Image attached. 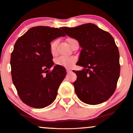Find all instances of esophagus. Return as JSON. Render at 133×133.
<instances>
[{
    "mask_svg": "<svg viewBox=\"0 0 133 133\" xmlns=\"http://www.w3.org/2000/svg\"><path fill=\"white\" fill-rule=\"evenodd\" d=\"M66 71H67V72L68 73H69V72H71V70H70V69H66Z\"/></svg>",
    "mask_w": 133,
    "mask_h": 133,
    "instance_id": "esophagus-1",
    "label": "esophagus"
}]
</instances>
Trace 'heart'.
Segmentation results:
<instances>
[{
    "mask_svg": "<svg viewBox=\"0 0 133 133\" xmlns=\"http://www.w3.org/2000/svg\"><path fill=\"white\" fill-rule=\"evenodd\" d=\"M71 38L68 39V42L69 43ZM57 41H55L51 42L50 45V52L52 55H55L57 52ZM76 58L72 56H60L59 57L56 58L55 60V63L58 65L65 67V68H71L74 64L76 62Z\"/></svg>",
    "mask_w": 133,
    "mask_h": 133,
    "instance_id": "obj_1",
    "label": "heart"
}]
</instances>
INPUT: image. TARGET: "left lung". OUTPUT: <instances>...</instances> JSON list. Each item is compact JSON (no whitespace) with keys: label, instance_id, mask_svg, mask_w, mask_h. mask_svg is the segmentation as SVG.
Masks as SVG:
<instances>
[{"label":"left lung","instance_id":"8db88e82","mask_svg":"<svg viewBox=\"0 0 133 133\" xmlns=\"http://www.w3.org/2000/svg\"><path fill=\"white\" fill-rule=\"evenodd\" d=\"M62 30L82 47L76 64L84 69L73 71L77 75L73 83L76 95L88 104L106 101L114 94L120 74L119 53L114 38L91 23Z\"/></svg>","mask_w":133,"mask_h":133}]
</instances>
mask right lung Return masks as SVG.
<instances>
[{
	"label": "right lung",
	"instance_id": "add662e5",
	"mask_svg": "<svg viewBox=\"0 0 133 133\" xmlns=\"http://www.w3.org/2000/svg\"><path fill=\"white\" fill-rule=\"evenodd\" d=\"M65 35L60 28L34 27L16 41L10 57L12 82L22 101L34 108H44L56 99L66 76L61 65L52 71L51 41Z\"/></svg>",
	"mask_w": 133,
	"mask_h": 133
}]
</instances>
